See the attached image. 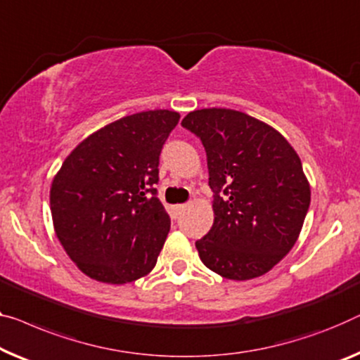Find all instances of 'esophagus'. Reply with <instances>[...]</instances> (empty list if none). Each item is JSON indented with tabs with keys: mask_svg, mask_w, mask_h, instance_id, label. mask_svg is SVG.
I'll use <instances>...</instances> for the list:
<instances>
[{
	"mask_svg": "<svg viewBox=\"0 0 360 360\" xmlns=\"http://www.w3.org/2000/svg\"><path fill=\"white\" fill-rule=\"evenodd\" d=\"M186 210V205H176L174 208H173V214H174V218H178L179 214Z\"/></svg>",
	"mask_w": 360,
	"mask_h": 360,
	"instance_id": "esophagus-1",
	"label": "esophagus"
}]
</instances>
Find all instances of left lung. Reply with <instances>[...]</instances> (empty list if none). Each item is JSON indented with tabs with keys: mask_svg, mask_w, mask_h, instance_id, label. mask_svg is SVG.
Returning <instances> with one entry per match:
<instances>
[{
	"mask_svg": "<svg viewBox=\"0 0 360 360\" xmlns=\"http://www.w3.org/2000/svg\"><path fill=\"white\" fill-rule=\"evenodd\" d=\"M213 192V226L195 243L203 265L228 280L265 275L296 244L310 205L302 163L280 132L245 112L192 111Z\"/></svg>",
	"mask_w": 360,
	"mask_h": 360,
	"instance_id": "obj_1",
	"label": "left lung"
}]
</instances>
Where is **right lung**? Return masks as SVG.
<instances>
[{
    "label": "right lung",
    "mask_w": 360,
    "mask_h": 360,
    "mask_svg": "<svg viewBox=\"0 0 360 360\" xmlns=\"http://www.w3.org/2000/svg\"><path fill=\"white\" fill-rule=\"evenodd\" d=\"M176 111L121 117L80 142L50 191L61 245L92 280L124 284L153 270L171 219L157 197L160 153Z\"/></svg>",
    "instance_id": "add662e5"
}]
</instances>
